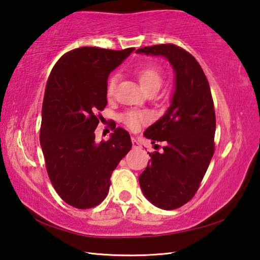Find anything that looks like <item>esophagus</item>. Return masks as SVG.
I'll list each match as a JSON object with an SVG mask.
<instances>
[{"instance_id":"obj_1","label":"esophagus","mask_w":260,"mask_h":260,"mask_svg":"<svg viewBox=\"0 0 260 260\" xmlns=\"http://www.w3.org/2000/svg\"><path fill=\"white\" fill-rule=\"evenodd\" d=\"M132 143H133V147L134 148H141L142 145L140 144V142L137 141L136 137H132Z\"/></svg>"}]
</instances>
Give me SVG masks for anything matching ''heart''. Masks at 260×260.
Segmentation results:
<instances>
[{
  "label": "heart",
  "mask_w": 260,
  "mask_h": 260,
  "mask_svg": "<svg viewBox=\"0 0 260 260\" xmlns=\"http://www.w3.org/2000/svg\"><path fill=\"white\" fill-rule=\"evenodd\" d=\"M137 78H139L140 84L144 91L154 87L159 88L163 81L162 71L159 70V68L154 67V66H152V67L142 68L141 70H139V73H137ZM116 82H117V77L113 76L108 81V86H107L108 95H113L114 93L115 88H116ZM148 119H150V116H148L147 113L139 112V110L129 112L124 116L125 124L132 129H137L142 124L146 123Z\"/></svg>",
  "instance_id": "1"
}]
</instances>
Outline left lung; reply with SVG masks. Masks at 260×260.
I'll list each match as a JSON object with an SVG mask.
<instances>
[{"label":"left lung","mask_w":260,"mask_h":260,"mask_svg":"<svg viewBox=\"0 0 260 260\" xmlns=\"http://www.w3.org/2000/svg\"><path fill=\"white\" fill-rule=\"evenodd\" d=\"M137 53L164 57L174 71L171 105L144 132L146 139L163 143V151L140 175L143 194L163 210L180 208L196 194L214 152L215 114L211 90L196 58L174 45L141 48Z\"/></svg>","instance_id":"8db88e82"}]
</instances>
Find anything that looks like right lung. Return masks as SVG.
Listing matches in <instances>:
<instances>
[{"mask_svg":"<svg viewBox=\"0 0 260 260\" xmlns=\"http://www.w3.org/2000/svg\"><path fill=\"white\" fill-rule=\"evenodd\" d=\"M135 50L81 47L60 58L51 70L42 104L40 144L51 183L77 209L98 206L110 176L132 148L120 127L107 142L95 141L98 110L107 105L109 74Z\"/></svg>","mask_w":260,"mask_h":260,"instance_id":"1","label":"right lung"}]
</instances>
